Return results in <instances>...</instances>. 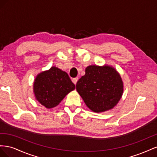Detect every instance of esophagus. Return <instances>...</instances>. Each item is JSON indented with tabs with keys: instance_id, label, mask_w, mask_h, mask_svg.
<instances>
[{
	"instance_id": "esophagus-1",
	"label": "esophagus",
	"mask_w": 157,
	"mask_h": 157,
	"mask_svg": "<svg viewBox=\"0 0 157 157\" xmlns=\"http://www.w3.org/2000/svg\"><path fill=\"white\" fill-rule=\"evenodd\" d=\"M78 78L77 77V78H73V79L72 80V81H73V82L76 85V84H77V81H78Z\"/></svg>"
}]
</instances>
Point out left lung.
Here are the masks:
<instances>
[{"mask_svg": "<svg viewBox=\"0 0 157 157\" xmlns=\"http://www.w3.org/2000/svg\"><path fill=\"white\" fill-rule=\"evenodd\" d=\"M77 91L86 106L95 113L115 107L121 99L124 85L120 74L112 66L92 65L76 85Z\"/></svg>", "mask_w": 157, "mask_h": 157, "instance_id": "8db88e82", "label": "left lung"}]
</instances>
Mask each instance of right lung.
I'll return each mask as SVG.
<instances>
[{
  "label": "right lung",
  "instance_id": "add662e5",
  "mask_svg": "<svg viewBox=\"0 0 157 157\" xmlns=\"http://www.w3.org/2000/svg\"><path fill=\"white\" fill-rule=\"evenodd\" d=\"M75 89L68 74L55 66L38 74L33 82L35 99L47 109L58 105Z\"/></svg>",
  "mask_w": 157,
  "mask_h": 157
}]
</instances>
